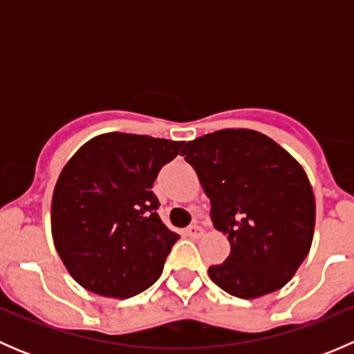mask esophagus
Returning <instances> with one entry per match:
<instances>
[{
	"label": "esophagus",
	"instance_id": "obj_1",
	"mask_svg": "<svg viewBox=\"0 0 354 354\" xmlns=\"http://www.w3.org/2000/svg\"><path fill=\"white\" fill-rule=\"evenodd\" d=\"M203 234V230L200 226H197V224H194V226H188L187 227V236L190 238H200Z\"/></svg>",
	"mask_w": 354,
	"mask_h": 354
}]
</instances>
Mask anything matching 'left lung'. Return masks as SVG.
Returning <instances> with one entry per match:
<instances>
[{"label":"left lung","instance_id":"8db88e82","mask_svg":"<svg viewBox=\"0 0 354 354\" xmlns=\"http://www.w3.org/2000/svg\"><path fill=\"white\" fill-rule=\"evenodd\" d=\"M181 156L210 198L214 227L231 243L226 262L209 267L210 279L243 299L283 288L308 255L315 227L312 185L298 160L245 128L187 142Z\"/></svg>","mask_w":354,"mask_h":354}]
</instances>
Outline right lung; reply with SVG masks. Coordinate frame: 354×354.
Listing matches in <instances>:
<instances>
[{
	"mask_svg": "<svg viewBox=\"0 0 354 354\" xmlns=\"http://www.w3.org/2000/svg\"><path fill=\"white\" fill-rule=\"evenodd\" d=\"M183 142L104 133L63 167L51 203V231L63 263L80 286L130 298L156 283L178 234L166 227L152 192Z\"/></svg>",
	"mask_w": 354,
	"mask_h": 354,
	"instance_id": "1",
	"label": "right lung"
}]
</instances>
